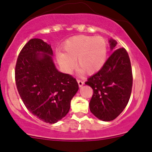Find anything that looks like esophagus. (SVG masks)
I'll return each mask as SVG.
<instances>
[{"mask_svg":"<svg viewBox=\"0 0 152 152\" xmlns=\"http://www.w3.org/2000/svg\"><path fill=\"white\" fill-rule=\"evenodd\" d=\"M77 81H78V84H79V86H80V87H81V86H82L83 85H84V81H81V80L78 79V80H77Z\"/></svg>","mask_w":152,"mask_h":152,"instance_id":"esophagus-1","label":"esophagus"}]
</instances>
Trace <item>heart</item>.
Segmentation results:
<instances>
[{
	"instance_id": "1",
	"label": "heart",
	"mask_w": 152,
	"mask_h": 152,
	"mask_svg": "<svg viewBox=\"0 0 152 152\" xmlns=\"http://www.w3.org/2000/svg\"><path fill=\"white\" fill-rule=\"evenodd\" d=\"M63 53L56 54L58 62L66 72L71 73L75 61L81 72L94 74L106 62L107 42L102 37L75 36L68 39L63 45Z\"/></svg>"
}]
</instances>
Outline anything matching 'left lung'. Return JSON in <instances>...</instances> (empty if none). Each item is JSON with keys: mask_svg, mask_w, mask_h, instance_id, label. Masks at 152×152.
<instances>
[{"mask_svg": "<svg viewBox=\"0 0 152 152\" xmlns=\"http://www.w3.org/2000/svg\"><path fill=\"white\" fill-rule=\"evenodd\" d=\"M109 42L112 50L115 49L117 42ZM85 84L93 89L89 102L91 113L103 121L115 119L127 105L132 91V68L126 50L121 48L113 51L103 67Z\"/></svg>", "mask_w": 152, "mask_h": 152, "instance_id": "obj_1", "label": "left lung"}]
</instances>
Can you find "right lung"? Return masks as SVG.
Returning a JSON list of instances; mask_svg holds the SVG:
<instances>
[{"mask_svg": "<svg viewBox=\"0 0 152 152\" xmlns=\"http://www.w3.org/2000/svg\"><path fill=\"white\" fill-rule=\"evenodd\" d=\"M53 55L50 45L31 39L20 52L15 68L16 87L24 105L37 118L51 124L67 115L79 90L75 78L58 71Z\"/></svg>", "mask_w": 152, "mask_h": 152, "instance_id": "obj_1", "label": "right lung"}]
</instances>
